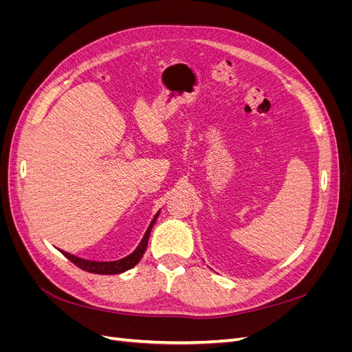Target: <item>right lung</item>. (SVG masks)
<instances>
[{"instance_id":"right-lung-1","label":"right lung","mask_w":352,"mask_h":352,"mask_svg":"<svg viewBox=\"0 0 352 352\" xmlns=\"http://www.w3.org/2000/svg\"><path fill=\"white\" fill-rule=\"evenodd\" d=\"M157 217H158V212L155 214V217L153 219L151 225L148 226L141 243L138 245V248L131 255H127V257H124L122 260H117V261H89V260H83V258H79V257H74V255H72L69 252H65V251H61V254L65 255L66 258H69L73 264H76L79 269H82L85 272L97 273V274H117V273H123L126 270L132 269L133 265H136L138 263L141 261L142 255H144V252L146 250L148 238H150V233H151V229L154 226Z\"/></svg>"}]
</instances>
